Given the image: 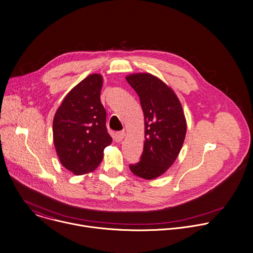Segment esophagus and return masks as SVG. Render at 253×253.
<instances>
[{"label":"esophagus","mask_w":253,"mask_h":253,"mask_svg":"<svg viewBox=\"0 0 253 253\" xmlns=\"http://www.w3.org/2000/svg\"><path fill=\"white\" fill-rule=\"evenodd\" d=\"M124 137H125V132H124V131H120V132H117V133L115 134V140H116V142L122 141V140L124 139Z\"/></svg>","instance_id":"esophagus-1"}]
</instances>
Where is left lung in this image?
I'll return each instance as SVG.
<instances>
[{
  "label": "left lung",
  "mask_w": 253,
  "mask_h": 253,
  "mask_svg": "<svg viewBox=\"0 0 253 253\" xmlns=\"http://www.w3.org/2000/svg\"><path fill=\"white\" fill-rule=\"evenodd\" d=\"M139 96L145 125L143 153L129 168L136 176L152 180L173 165L186 135V119L177 95L162 80L150 73L126 76Z\"/></svg>",
  "instance_id": "obj_1"
}]
</instances>
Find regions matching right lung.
<instances>
[{"instance_id": "obj_1", "label": "right lung", "mask_w": 253, "mask_h": 253, "mask_svg": "<svg viewBox=\"0 0 253 253\" xmlns=\"http://www.w3.org/2000/svg\"><path fill=\"white\" fill-rule=\"evenodd\" d=\"M103 77L92 74L64 98L54 116L53 139L61 164L75 175L94 171L112 143L100 100Z\"/></svg>"}]
</instances>
